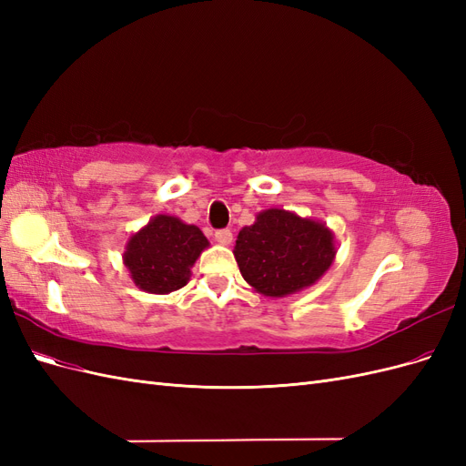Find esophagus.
I'll return each mask as SVG.
<instances>
[{"label":"esophagus","mask_w":466,"mask_h":466,"mask_svg":"<svg viewBox=\"0 0 466 466\" xmlns=\"http://www.w3.org/2000/svg\"><path fill=\"white\" fill-rule=\"evenodd\" d=\"M216 241L219 243V245H231V241H233V233L229 231V229H219V231H216Z\"/></svg>","instance_id":"34e87169"}]
</instances>
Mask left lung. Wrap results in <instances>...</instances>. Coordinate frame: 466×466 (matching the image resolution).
Returning <instances> with one entry per match:
<instances>
[{
	"mask_svg": "<svg viewBox=\"0 0 466 466\" xmlns=\"http://www.w3.org/2000/svg\"><path fill=\"white\" fill-rule=\"evenodd\" d=\"M233 255L252 289L288 298L324 276L336 258V241L327 223L268 208L238 231Z\"/></svg>",
	"mask_w": 466,
	"mask_h": 466,
	"instance_id": "left-lung-1",
	"label": "left lung"
}]
</instances>
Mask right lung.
Masks as SVG:
<instances>
[{"instance_id":"1","label":"right lung","mask_w":466,"mask_h":466,"mask_svg":"<svg viewBox=\"0 0 466 466\" xmlns=\"http://www.w3.org/2000/svg\"><path fill=\"white\" fill-rule=\"evenodd\" d=\"M208 247L209 241L200 228L157 214L132 233L122 260L139 289L167 295L188 284L190 268Z\"/></svg>"}]
</instances>
